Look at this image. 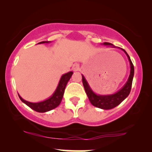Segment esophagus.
I'll list each match as a JSON object with an SVG mask.
<instances>
[{
  "instance_id": "obj_1",
  "label": "esophagus",
  "mask_w": 152,
  "mask_h": 152,
  "mask_svg": "<svg viewBox=\"0 0 152 152\" xmlns=\"http://www.w3.org/2000/svg\"><path fill=\"white\" fill-rule=\"evenodd\" d=\"M72 70L74 71H77L79 70V65L77 64H75L73 65L72 66Z\"/></svg>"
}]
</instances>
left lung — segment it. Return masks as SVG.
Returning <instances> with one entry per match:
<instances>
[{"label":"left lung","mask_w":152,"mask_h":152,"mask_svg":"<svg viewBox=\"0 0 152 152\" xmlns=\"http://www.w3.org/2000/svg\"><path fill=\"white\" fill-rule=\"evenodd\" d=\"M105 46H110L112 48H116L114 45L111 44L110 43L105 42L103 43ZM123 51L126 53L129 59V61L130 64V74L129 76L128 80H127L126 83H125L120 90H118L117 92L113 94H109V95H99V94H95L93 91V90L91 88L89 84L87 82L86 79L85 78L83 75L82 76V82H83V87L85 88V91L88 96V98L89 99L91 104L92 105L98 107L99 109H111L113 108L116 107L118 105H119L126 98L129 94L131 91V88H132V81H133V77L134 74V65L132 64V61H131L129 56L127 54V53L124 49Z\"/></svg>","instance_id":"8db88e82"}]
</instances>
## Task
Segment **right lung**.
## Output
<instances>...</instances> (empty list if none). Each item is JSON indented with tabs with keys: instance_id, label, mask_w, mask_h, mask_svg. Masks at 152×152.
Segmentation results:
<instances>
[{
	"instance_id": "1",
	"label": "right lung",
	"mask_w": 152,
	"mask_h": 152,
	"mask_svg": "<svg viewBox=\"0 0 152 152\" xmlns=\"http://www.w3.org/2000/svg\"><path fill=\"white\" fill-rule=\"evenodd\" d=\"M48 43H50V41H42V42L38 43V44ZM72 74V71H69V72L62 75L61 77L60 78V81H59L58 86H57L56 89L54 91V93L52 94V96H50L49 98L43 101V102H40L37 103L27 102V101L24 100V99L18 94L19 98H20V100L22 101V102H23L24 104H26L28 106H29L31 109L37 111V112L44 113L46 112V111H50V110L56 108L57 106L61 104V102L66 86V85H67L68 81L70 80Z\"/></svg>"
}]
</instances>
